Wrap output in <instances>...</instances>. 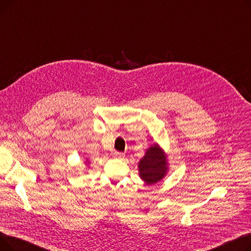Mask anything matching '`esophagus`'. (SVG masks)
I'll list each match as a JSON object with an SVG mask.
<instances>
[{
  "mask_svg": "<svg viewBox=\"0 0 251 251\" xmlns=\"http://www.w3.org/2000/svg\"><path fill=\"white\" fill-rule=\"evenodd\" d=\"M114 156L116 157V159H123V157L125 156V154L123 152H120V151H115Z\"/></svg>",
  "mask_w": 251,
  "mask_h": 251,
  "instance_id": "1",
  "label": "esophagus"
}]
</instances>
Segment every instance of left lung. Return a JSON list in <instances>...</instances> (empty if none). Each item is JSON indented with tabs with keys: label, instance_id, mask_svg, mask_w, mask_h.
<instances>
[{
	"label": "left lung",
	"instance_id": "1",
	"mask_svg": "<svg viewBox=\"0 0 251 251\" xmlns=\"http://www.w3.org/2000/svg\"><path fill=\"white\" fill-rule=\"evenodd\" d=\"M169 171L167 154L157 143L151 146L138 162V173L146 185H153L163 180Z\"/></svg>",
	"mask_w": 251,
	"mask_h": 251
}]
</instances>
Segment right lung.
Segmentation results:
<instances>
[{"mask_svg":"<svg viewBox=\"0 0 251 251\" xmlns=\"http://www.w3.org/2000/svg\"><path fill=\"white\" fill-rule=\"evenodd\" d=\"M85 161H86V163H88V161H87V160H85ZM88 164H89V163H88Z\"/></svg>","mask_w":251,"mask_h":251,"instance_id":"1","label":"right lung"}]
</instances>
